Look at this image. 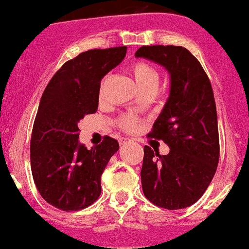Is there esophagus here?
I'll return each instance as SVG.
<instances>
[{"instance_id":"esophagus-1","label":"esophagus","mask_w":249,"mask_h":249,"mask_svg":"<svg viewBox=\"0 0 249 249\" xmlns=\"http://www.w3.org/2000/svg\"><path fill=\"white\" fill-rule=\"evenodd\" d=\"M128 142L127 139H121V140H120V144H121V145H124L125 142Z\"/></svg>"}]
</instances>
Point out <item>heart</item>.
Returning a JSON list of instances; mask_svg holds the SVG:
<instances>
[{"instance_id": "heart-1", "label": "heart", "mask_w": 249, "mask_h": 249, "mask_svg": "<svg viewBox=\"0 0 249 249\" xmlns=\"http://www.w3.org/2000/svg\"><path fill=\"white\" fill-rule=\"evenodd\" d=\"M130 71L134 77L135 82H137L139 89L142 92L146 90H155L156 89L157 85H159V72L156 69L151 65L150 63L144 60H138L132 64L130 66ZM107 82V76H105L100 82L99 87V98H103L104 95V88ZM117 125L121 129L125 130V132H135L139 127V120L134 115H122L117 119Z\"/></svg>"}]
</instances>
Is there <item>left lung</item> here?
I'll use <instances>...</instances> for the list:
<instances>
[{
  "label": "left lung",
  "instance_id": "8db88e82",
  "mask_svg": "<svg viewBox=\"0 0 249 249\" xmlns=\"http://www.w3.org/2000/svg\"><path fill=\"white\" fill-rule=\"evenodd\" d=\"M138 58L161 64L171 75V93L149 138L163 140L168 155L144 146L145 197L174 211L194 205L211 184L219 162V132L213 88L200 61L180 46H142Z\"/></svg>",
  "mask_w": 249,
  "mask_h": 249
}]
</instances>
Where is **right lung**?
Listing matches in <instances>:
<instances>
[{
	"mask_svg": "<svg viewBox=\"0 0 249 249\" xmlns=\"http://www.w3.org/2000/svg\"><path fill=\"white\" fill-rule=\"evenodd\" d=\"M125 52L122 46L78 54L63 64L42 94L31 134V172L42 197L60 211L87 208L102 193L100 177L119 142L107 135L88 150L78 142V122L97 111L100 81Z\"/></svg>",
	"mask_w": 249,
	"mask_h": 249,
	"instance_id": "obj_1",
	"label": "right lung"
}]
</instances>
